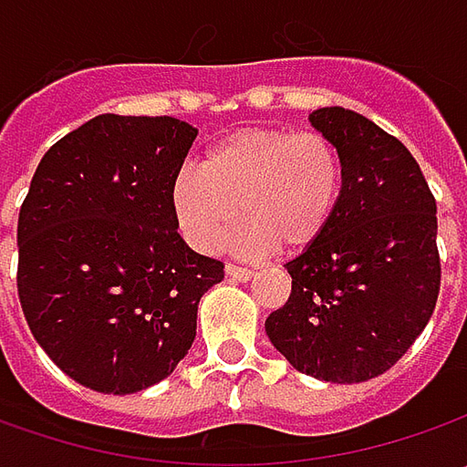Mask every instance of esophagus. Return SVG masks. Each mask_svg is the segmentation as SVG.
Instances as JSON below:
<instances>
[{
    "label": "esophagus",
    "mask_w": 467,
    "mask_h": 467,
    "mask_svg": "<svg viewBox=\"0 0 467 467\" xmlns=\"http://www.w3.org/2000/svg\"><path fill=\"white\" fill-rule=\"evenodd\" d=\"M225 275H228V278H234V280H252L254 278V273H252V270H249V267H239V265H231V262H228V265H225Z\"/></svg>",
    "instance_id": "obj_1"
}]
</instances>
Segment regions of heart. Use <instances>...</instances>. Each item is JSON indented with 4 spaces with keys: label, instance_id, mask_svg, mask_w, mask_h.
<instances>
[{
    "label": "heart",
    "instance_id": "obj_1",
    "mask_svg": "<svg viewBox=\"0 0 467 467\" xmlns=\"http://www.w3.org/2000/svg\"><path fill=\"white\" fill-rule=\"evenodd\" d=\"M346 182L337 142L325 132L246 127L215 142L200 169H184L171 184L179 228L194 249L215 252L236 218L244 254L280 246L298 254L322 239Z\"/></svg>",
    "mask_w": 467,
    "mask_h": 467
}]
</instances>
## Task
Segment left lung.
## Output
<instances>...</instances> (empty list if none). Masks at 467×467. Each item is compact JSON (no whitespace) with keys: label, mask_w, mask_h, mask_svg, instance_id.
<instances>
[{"label":"left lung","mask_w":467,"mask_h":467,"mask_svg":"<svg viewBox=\"0 0 467 467\" xmlns=\"http://www.w3.org/2000/svg\"><path fill=\"white\" fill-rule=\"evenodd\" d=\"M309 119L343 153V197L322 239L285 262L291 296L265 330L301 374L353 385L395 367L437 306V200L374 121L340 106Z\"/></svg>","instance_id":"8db88e82"}]
</instances>
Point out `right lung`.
Listing matches in <instances>:
<instances>
[{
  "label": "right lung",
  "mask_w": 467,
  "mask_h": 467,
  "mask_svg": "<svg viewBox=\"0 0 467 467\" xmlns=\"http://www.w3.org/2000/svg\"><path fill=\"white\" fill-rule=\"evenodd\" d=\"M197 137L173 117L100 114L41 158L17 221V296L48 358L82 387L166 379L223 262L179 236L171 184Z\"/></svg>",
  "instance_id": "1"
}]
</instances>
